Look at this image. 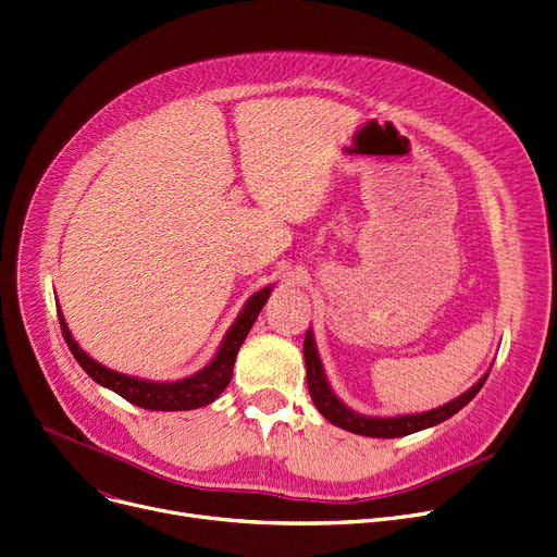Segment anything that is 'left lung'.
<instances>
[{
    "label": "left lung",
    "instance_id": "8db88e82",
    "mask_svg": "<svg viewBox=\"0 0 557 557\" xmlns=\"http://www.w3.org/2000/svg\"><path fill=\"white\" fill-rule=\"evenodd\" d=\"M305 362H307V385H309V394L313 398V405L318 407V412L331 421L333 425H338L347 432L354 434H362V436H376V438H396V436H405L412 434L432 425H438L443 421H448L453 414H457L461 407H466L476 394L479 389L484 387L486 379L491 372H486L481 376L468 392H463L461 396H457L455 400L434 407L430 412H419V414H403V417H389V419H381V417H364L358 414L351 407H347L336 394H333L324 367L313 341V331L309 329L305 336Z\"/></svg>",
    "mask_w": 557,
    "mask_h": 557
}]
</instances>
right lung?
<instances>
[{"label": "right lung", "mask_w": 557, "mask_h": 557, "mask_svg": "<svg viewBox=\"0 0 557 557\" xmlns=\"http://www.w3.org/2000/svg\"><path fill=\"white\" fill-rule=\"evenodd\" d=\"M271 290H273V284L259 288L257 293L250 295L244 309L239 311L237 320L226 331V336H224V341H221L214 358L203 369H199L197 374H193L188 379L170 381V383L127 376V374L116 372V369H109V367L100 364L87 351H83L76 341H73L71 331L66 326V320L60 311V305H58V318H60V326H62V336H64L73 358L81 362V367L98 385L116 392L132 405L145 407V410L181 412V410H197V407L212 403L214 398H219L221 392L228 387V383L233 379L237 351H239L242 343L246 341L248 331L255 324L259 311H262V307L267 305Z\"/></svg>", "instance_id": "add662e5"}]
</instances>
